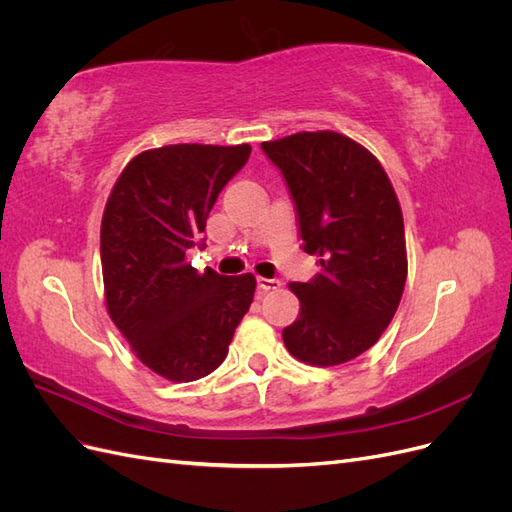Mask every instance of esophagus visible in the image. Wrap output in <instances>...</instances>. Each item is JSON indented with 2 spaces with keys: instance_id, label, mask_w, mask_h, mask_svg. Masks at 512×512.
<instances>
[{
  "instance_id": "obj_1",
  "label": "esophagus",
  "mask_w": 512,
  "mask_h": 512,
  "mask_svg": "<svg viewBox=\"0 0 512 512\" xmlns=\"http://www.w3.org/2000/svg\"><path fill=\"white\" fill-rule=\"evenodd\" d=\"M258 288L262 290V292H269V290H277L282 286V282L280 280H267V277H258Z\"/></svg>"
}]
</instances>
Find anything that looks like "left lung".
<instances>
[{
    "label": "left lung",
    "mask_w": 512,
    "mask_h": 512,
    "mask_svg": "<svg viewBox=\"0 0 512 512\" xmlns=\"http://www.w3.org/2000/svg\"><path fill=\"white\" fill-rule=\"evenodd\" d=\"M260 147L288 185L303 252L322 267L290 284L301 312L284 344L309 365L346 363L378 342L404 294L399 200L380 162L344 134L299 132Z\"/></svg>",
    "instance_id": "left-lung-1"
}]
</instances>
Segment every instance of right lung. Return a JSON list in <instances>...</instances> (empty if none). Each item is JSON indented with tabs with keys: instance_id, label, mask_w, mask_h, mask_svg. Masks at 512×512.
Here are the masks:
<instances>
[{
	"instance_id": "obj_1",
	"label": "right lung",
	"mask_w": 512,
	"mask_h": 512,
	"mask_svg": "<svg viewBox=\"0 0 512 512\" xmlns=\"http://www.w3.org/2000/svg\"><path fill=\"white\" fill-rule=\"evenodd\" d=\"M250 145H166L123 168L100 228L106 309L134 354L158 376L192 382L218 369L254 299L252 273H198L207 218Z\"/></svg>"
}]
</instances>
